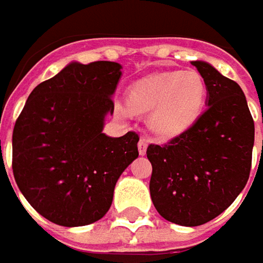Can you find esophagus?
<instances>
[{
  "label": "esophagus",
  "mask_w": 263,
  "mask_h": 263,
  "mask_svg": "<svg viewBox=\"0 0 263 263\" xmlns=\"http://www.w3.org/2000/svg\"><path fill=\"white\" fill-rule=\"evenodd\" d=\"M137 147H139V154H140V155H145L147 149L146 139H140V140H139V143H137Z\"/></svg>",
  "instance_id": "34e87169"
}]
</instances>
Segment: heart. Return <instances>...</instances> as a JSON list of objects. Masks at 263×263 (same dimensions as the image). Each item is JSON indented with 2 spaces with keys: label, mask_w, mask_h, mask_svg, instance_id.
<instances>
[{
  "label": "heart",
  "mask_w": 263,
  "mask_h": 263,
  "mask_svg": "<svg viewBox=\"0 0 263 263\" xmlns=\"http://www.w3.org/2000/svg\"><path fill=\"white\" fill-rule=\"evenodd\" d=\"M205 99V80L195 70L147 76L127 92L128 108L135 112H151L149 126L161 137L178 136L193 126Z\"/></svg>",
  "instance_id": "heart-1"
}]
</instances>
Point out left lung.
I'll return each mask as SVG.
<instances>
[{
	"mask_svg": "<svg viewBox=\"0 0 263 263\" xmlns=\"http://www.w3.org/2000/svg\"><path fill=\"white\" fill-rule=\"evenodd\" d=\"M192 64L206 85V111L181 135L146 151L154 206L184 227L206 224L236 200L249 180L255 142L241 87L208 63Z\"/></svg>",
	"mask_w": 263,
	"mask_h": 263,
	"instance_id": "1",
	"label": "left lung"
}]
</instances>
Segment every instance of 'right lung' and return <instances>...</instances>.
I'll return each instance as SVG.
<instances>
[{"label": "right lung", "instance_id": "right-lung-1", "mask_svg": "<svg viewBox=\"0 0 263 263\" xmlns=\"http://www.w3.org/2000/svg\"><path fill=\"white\" fill-rule=\"evenodd\" d=\"M121 66L71 63L39 83L13 130V174L26 200L51 222L92 224L112 203L118 177L139 157L136 132L102 133L114 112Z\"/></svg>", "mask_w": 263, "mask_h": 263}]
</instances>
